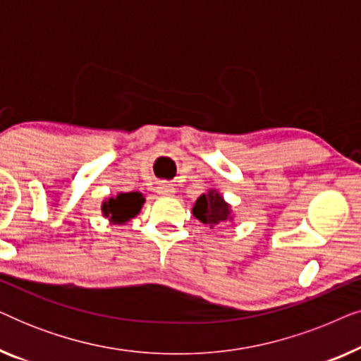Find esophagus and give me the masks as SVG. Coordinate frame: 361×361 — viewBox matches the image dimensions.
Here are the masks:
<instances>
[{
	"mask_svg": "<svg viewBox=\"0 0 361 361\" xmlns=\"http://www.w3.org/2000/svg\"><path fill=\"white\" fill-rule=\"evenodd\" d=\"M157 194H161V195L174 194V187H172L171 184H167V182H162V184L157 185Z\"/></svg>",
	"mask_w": 361,
	"mask_h": 361,
	"instance_id": "esophagus-1",
	"label": "esophagus"
}]
</instances>
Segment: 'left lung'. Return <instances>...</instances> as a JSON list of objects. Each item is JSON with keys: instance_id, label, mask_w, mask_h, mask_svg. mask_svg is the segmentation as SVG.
<instances>
[{"instance_id": "1", "label": "left lung", "mask_w": 361, "mask_h": 361, "mask_svg": "<svg viewBox=\"0 0 361 361\" xmlns=\"http://www.w3.org/2000/svg\"><path fill=\"white\" fill-rule=\"evenodd\" d=\"M192 214H194L195 219H199L202 224L209 225L210 228L225 224V221H233L230 205L226 204L224 197H221L215 189H210L207 194H202L199 199L195 200Z\"/></svg>"}]
</instances>
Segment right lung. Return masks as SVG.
I'll use <instances>...</instances> for the list:
<instances>
[{"mask_svg": "<svg viewBox=\"0 0 361 361\" xmlns=\"http://www.w3.org/2000/svg\"><path fill=\"white\" fill-rule=\"evenodd\" d=\"M142 204H145V197L140 192H126V194H118L103 202L102 212L103 216L110 219L111 224L123 225L140 214Z\"/></svg>", "mask_w": 361, "mask_h": 361, "instance_id": "obj_1", "label": "right lung"}]
</instances>
